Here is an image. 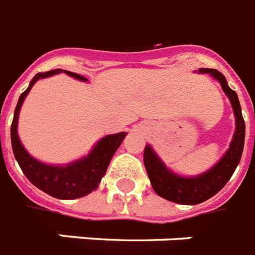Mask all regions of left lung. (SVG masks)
<instances>
[{
  "mask_svg": "<svg viewBox=\"0 0 255 255\" xmlns=\"http://www.w3.org/2000/svg\"><path fill=\"white\" fill-rule=\"evenodd\" d=\"M199 72L209 73L216 80L220 81L223 91L231 100L233 107L234 117H236V131L228 151L211 170L195 178H184L174 174L168 170L166 164L159 159L151 146H146L143 151L144 168L147 171L152 189L160 197L172 203L184 205L200 204L208 200L216 193L224 188V185L229 182L232 175L237 168L241 160L244 143H245V121L242 117L241 105L238 101L237 93L229 88L225 76L217 70L211 68H200Z\"/></svg>",
  "mask_w": 255,
  "mask_h": 255,
  "instance_id": "left-lung-1",
  "label": "left lung"
}]
</instances>
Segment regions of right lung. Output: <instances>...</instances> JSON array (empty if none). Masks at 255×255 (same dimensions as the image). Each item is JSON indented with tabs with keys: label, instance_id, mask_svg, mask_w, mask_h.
Listing matches in <instances>:
<instances>
[{
	"label": "right lung",
	"instance_id": "1",
	"mask_svg": "<svg viewBox=\"0 0 255 255\" xmlns=\"http://www.w3.org/2000/svg\"><path fill=\"white\" fill-rule=\"evenodd\" d=\"M59 72H63V70L36 73L34 79L30 81L28 88L19 96V100H18L17 107L14 111L11 128H10V135H11V147H13L14 156L24 176L35 185L36 188L46 192L47 195L56 197V199H63V200H72V199H79V197L88 195L99 187V183L101 182V179L107 172L112 156L115 155L116 150L122 143L124 138L126 137V133L122 131V133L103 137L97 142V144H95V147L88 155L76 162L70 163L67 166H50V164H44L39 160L34 159L24 150L18 137V116H19L24 97L28 95L32 85L39 79L52 76ZM64 72L77 80L87 81V79L81 75L70 72V71H64Z\"/></svg>",
	"mask_w": 255,
	"mask_h": 255
}]
</instances>
